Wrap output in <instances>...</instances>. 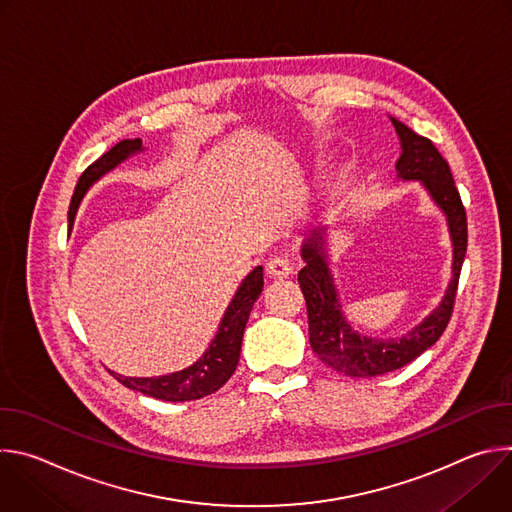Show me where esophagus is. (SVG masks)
Here are the masks:
<instances>
[{"mask_svg": "<svg viewBox=\"0 0 512 512\" xmlns=\"http://www.w3.org/2000/svg\"><path fill=\"white\" fill-rule=\"evenodd\" d=\"M267 271L273 277H287L291 271H294V265L287 257H271L267 261Z\"/></svg>", "mask_w": 512, "mask_h": 512, "instance_id": "obj_1", "label": "esophagus"}]
</instances>
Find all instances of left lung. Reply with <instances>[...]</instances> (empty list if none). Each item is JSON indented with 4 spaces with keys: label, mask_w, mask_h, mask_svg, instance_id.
<instances>
[{
    "label": "left lung",
    "mask_w": 512,
    "mask_h": 512,
    "mask_svg": "<svg viewBox=\"0 0 512 512\" xmlns=\"http://www.w3.org/2000/svg\"><path fill=\"white\" fill-rule=\"evenodd\" d=\"M393 125L401 137L403 148L397 162L399 178L421 180L431 198L448 216L454 241V279L450 281L444 302L407 336L399 340L362 336L354 332L342 316L332 277L324 261L326 255L322 253L320 233L304 243L302 257L306 267L298 273V281L308 306L310 346L328 367L348 377H379L397 371L440 340L454 312L460 271L468 247L466 208L454 184L450 164L437 152L431 139L417 135L397 119H393Z\"/></svg>",
    "instance_id": "8db88e82"
}]
</instances>
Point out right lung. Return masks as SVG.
Here are the masks:
<instances>
[{
  "instance_id": "right-lung-1",
  "label": "right lung",
  "mask_w": 512,
  "mask_h": 512,
  "mask_svg": "<svg viewBox=\"0 0 512 512\" xmlns=\"http://www.w3.org/2000/svg\"><path fill=\"white\" fill-rule=\"evenodd\" d=\"M141 150V139H123L115 148L105 152L99 160H95L79 178V184L72 194L70 206H68V225L75 221L77 208L89 190V186L99 180L105 172L115 168L119 162H123L129 154ZM263 291V267H255L247 279L241 283L239 291L235 294L231 306L225 312V318L218 326V332L210 344V348L204 352L200 360H196L192 367L172 373L166 377H150V379H135V377H121L111 373L121 385L139 391L148 397H156L162 401H194L202 399L206 395H212L214 391L221 389L235 373L239 356H241V342L243 332L249 320V314L253 310V304L261 296Z\"/></svg>"
}]
</instances>
